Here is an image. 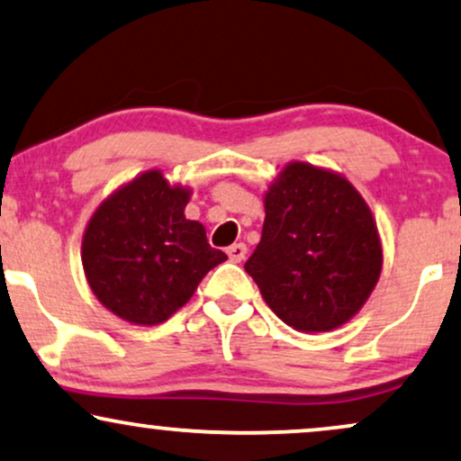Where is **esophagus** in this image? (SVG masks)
<instances>
[{
  "label": "esophagus",
  "instance_id": "1",
  "mask_svg": "<svg viewBox=\"0 0 461 461\" xmlns=\"http://www.w3.org/2000/svg\"><path fill=\"white\" fill-rule=\"evenodd\" d=\"M227 255H230V259L234 261V264H240V261L247 258V244L244 242L231 244V247L227 249Z\"/></svg>",
  "mask_w": 461,
  "mask_h": 461
}]
</instances>
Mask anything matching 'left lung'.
Listing matches in <instances>:
<instances>
[{
    "label": "left lung",
    "mask_w": 461,
    "mask_h": 461,
    "mask_svg": "<svg viewBox=\"0 0 461 461\" xmlns=\"http://www.w3.org/2000/svg\"><path fill=\"white\" fill-rule=\"evenodd\" d=\"M376 223L347 178L294 161L266 194L261 240L247 270L278 319L330 331L364 306L381 276Z\"/></svg>",
    "instance_id": "1"
}]
</instances>
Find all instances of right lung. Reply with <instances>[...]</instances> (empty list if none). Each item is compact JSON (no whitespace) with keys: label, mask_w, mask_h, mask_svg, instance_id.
I'll return each mask as SVG.
<instances>
[{"label":"right lung","mask_w":461,"mask_h":461,"mask_svg":"<svg viewBox=\"0 0 461 461\" xmlns=\"http://www.w3.org/2000/svg\"><path fill=\"white\" fill-rule=\"evenodd\" d=\"M189 189L150 170L97 208L83 238V266L97 300L116 317L157 325L187 304L227 255L185 219Z\"/></svg>","instance_id":"obj_1"}]
</instances>
